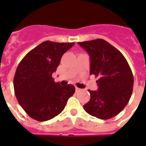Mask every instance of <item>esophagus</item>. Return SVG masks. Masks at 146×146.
I'll use <instances>...</instances> for the list:
<instances>
[{"label": "esophagus", "mask_w": 146, "mask_h": 146, "mask_svg": "<svg viewBox=\"0 0 146 146\" xmlns=\"http://www.w3.org/2000/svg\"><path fill=\"white\" fill-rule=\"evenodd\" d=\"M75 90H76V92H78V91H81V89L79 88H77V87L75 88Z\"/></svg>", "instance_id": "34e87169"}]
</instances>
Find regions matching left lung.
Masks as SVG:
<instances>
[{
  "mask_svg": "<svg viewBox=\"0 0 146 146\" xmlns=\"http://www.w3.org/2000/svg\"><path fill=\"white\" fill-rule=\"evenodd\" d=\"M90 56V74L99 77L97 91L88 90L85 110L99 119H110L123 110L132 94L134 77L123 54L102 38L78 42Z\"/></svg>",
  "mask_w": 146,
  "mask_h": 146,
  "instance_id": "8db88e82",
  "label": "left lung"
}]
</instances>
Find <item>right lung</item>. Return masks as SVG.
I'll use <instances>...</instances> for the list:
<instances>
[{
  "label": "right lung",
  "mask_w": 146,
  "mask_h": 146,
  "mask_svg": "<svg viewBox=\"0 0 146 146\" xmlns=\"http://www.w3.org/2000/svg\"><path fill=\"white\" fill-rule=\"evenodd\" d=\"M74 44L46 41L31 50L18 65L14 78L15 96L33 119L45 121L53 118L63 111L75 92L74 86H61L52 77L62 55Z\"/></svg>",
  "instance_id": "1"
}]
</instances>
